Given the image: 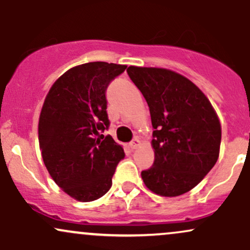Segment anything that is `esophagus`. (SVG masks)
Returning <instances> with one entry per match:
<instances>
[{
    "label": "esophagus",
    "instance_id": "34e87169",
    "mask_svg": "<svg viewBox=\"0 0 250 250\" xmlns=\"http://www.w3.org/2000/svg\"><path fill=\"white\" fill-rule=\"evenodd\" d=\"M129 146H130L131 149H136L140 146V140L137 139V137H134L133 141L129 143Z\"/></svg>",
    "mask_w": 250,
    "mask_h": 250
}]
</instances>
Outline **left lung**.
<instances>
[{"mask_svg":"<svg viewBox=\"0 0 250 250\" xmlns=\"http://www.w3.org/2000/svg\"><path fill=\"white\" fill-rule=\"evenodd\" d=\"M148 103L153 125V166L141 173L161 196H179L199 185L219 159L221 125L213 105L193 82L162 68L129 67Z\"/></svg>","mask_w":250,"mask_h":250,"instance_id":"1","label":"left lung"}]
</instances>
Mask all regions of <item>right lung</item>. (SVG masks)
Masks as SVG:
<instances>
[{"label": "right lung", "instance_id": "obj_1", "mask_svg": "<svg viewBox=\"0 0 250 250\" xmlns=\"http://www.w3.org/2000/svg\"><path fill=\"white\" fill-rule=\"evenodd\" d=\"M127 65L89 62L65 71L45 97L39 122L42 159L56 185L77 201L103 196L125 151L108 130V85Z\"/></svg>", "mask_w": 250, "mask_h": 250}]
</instances>
